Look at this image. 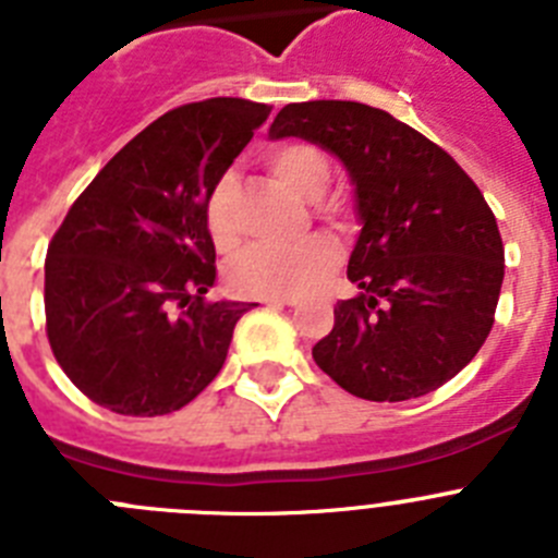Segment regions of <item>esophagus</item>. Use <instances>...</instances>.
<instances>
[{
	"label": "esophagus",
	"mask_w": 558,
	"mask_h": 558,
	"mask_svg": "<svg viewBox=\"0 0 558 558\" xmlns=\"http://www.w3.org/2000/svg\"><path fill=\"white\" fill-rule=\"evenodd\" d=\"M265 304H284V307H295L299 299H293V295H279V299H265Z\"/></svg>",
	"instance_id": "esophagus-1"
}]
</instances>
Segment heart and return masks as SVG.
I'll use <instances>...</instances> for the list:
<instances>
[{
	"instance_id": "heart-1",
	"label": "heart",
	"mask_w": 558,
	"mask_h": 558,
	"mask_svg": "<svg viewBox=\"0 0 558 558\" xmlns=\"http://www.w3.org/2000/svg\"><path fill=\"white\" fill-rule=\"evenodd\" d=\"M270 167L284 184L304 198H322L329 186V161L318 147L293 142L270 153ZM236 198L240 186L234 175H220L206 195L204 223L211 243L229 251L236 243ZM340 263V245L329 234H310L295 245H251L229 265V288L240 295L279 299L304 295L327 279Z\"/></svg>"
}]
</instances>
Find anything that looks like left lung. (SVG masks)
Instances as JSON below:
<instances>
[{
    "label": "left lung",
    "instance_id": "8db88e82",
    "mask_svg": "<svg viewBox=\"0 0 558 558\" xmlns=\"http://www.w3.org/2000/svg\"><path fill=\"white\" fill-rule=\"evenodd\" d=\"M270 140L332 153L354 186L360 234L349 256L357 295L313 347L322 372L372 402L445 386L489 338L502 284V240L475 181L422 133L383 108L290 102Z\"/></svg>",
    "mask_w": 558,
    "mask_h": 558
}]
</instances>
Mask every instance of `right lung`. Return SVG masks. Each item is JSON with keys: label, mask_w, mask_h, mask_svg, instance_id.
Returning <instances> with one entry per match:
<instances>
[{"label": "right lung", "mask_w": 558, "mask_h": 558, "mask_svg": "<svg viewBox=\"0 0 558 558\" xmlns=\"http://www.w3.org/2000/svg\"><path fill=\"white\" fill-rule=\"evenodd\" d=\"M270 106L211 97L136 133L83 190L47 248L52 354L92 402L165 416L223 368L248 302H206L215 243L204 204Z\"/></svg>", "instance_id": "right-lung-1"}]
</instances>
